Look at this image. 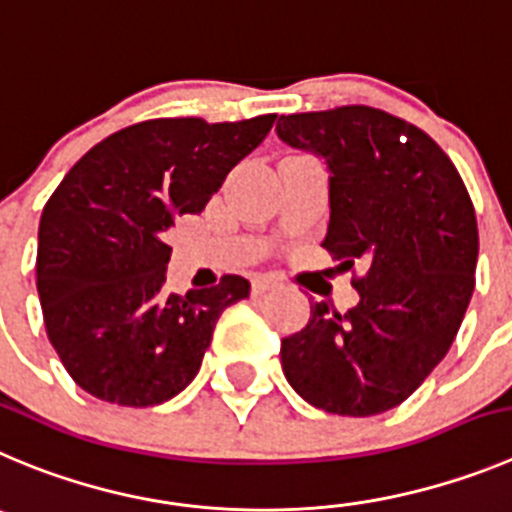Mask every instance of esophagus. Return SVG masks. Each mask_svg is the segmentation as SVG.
<instances>
[{
	"label": "esophagus",
	"mask_w": 512,
	"mask_h": 512,
	"mask_svg": "<svg viewBox=\"0 0 512 512\" xmlns=\"http://www.w3.org/2000/svg\"><path fill=\"white\" fill-rule=\"evenodd\" d=\"M278 285L280 283L275 278H267V275H257V278L252 280V293L262 295V293H267V290L278 288Z\"/></svg>",
	"instance_id": "34e87169"
}]
</instances>
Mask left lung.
<instances>
[{
    "mask_svg": "<svg viewBox=\"0 0 512 512\" xmlns=\"http://www.w3.org/2000/svg\"><path fill=\"white\" fill-rule=\"evenodd\" d=\"M280 141L323 159L328 227L321 245L364 275L358 303H310L283 338L285 379L308 404L374 417L412 396L450 351L475 290L477 219L442 148L369 105L280 116Z\"/></svg>",
    "mask_w": 512,
    "mask_h": 512,
    "instance_id": "8db88e82",
    "label": "left lung"
}]
</instances>
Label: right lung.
<instances>
[{"mask_svg": "<svg viewBox=\"0 0 512 512\" xmlns=\"http://www.w3.org/2000/svg\"><path fill=\"white\" fill-rule=\"evenodd\" d=\"M275 113L240 123L156 118L93 146L40 219L37 293L47 338L75 384L118 407H156L202 366L227 305L250 283L166 293V232L199 214Z\"/></svg>", "mask_w": 512, "mask_h": 512, "instance_id": "1", "label": "right lung"}]
</instances>
